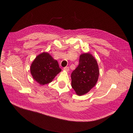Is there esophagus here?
<instances>
[{"label": "esophagus", "mask_w": 133, "mask_h": 133, "mask_svg": "<svg viewBox=\"0 0 133 133\" xmlns=\"http://www.w3.org/2000/svg\"><path fill=\"white\" fill-rule=\"evenodd\" d=\"M63 70L66 71V72H68L69 70V68L68 67H65L64 68V69H63Z\"/></svg>", "instance_id": "34e87169"}]
</instances>
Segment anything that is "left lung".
<instances>
[{
    "label": "left lung",
    "instance_id": "left-lung-1",
    "mask_svg": "<svg viewBox=\"0 0 133 133\" xmlns=\"http://www.w3.org/2000/svg\"><path fill=\"white\" fill-rule=\"evenodd\" d=\"M99 75L96 59L89 53L82 54L78 66L71 74L72 87L77 95L85 94L95 85Z\"/></svg>",
    "mask_w": 133,
    "mask_h": 133
}]
</instances>
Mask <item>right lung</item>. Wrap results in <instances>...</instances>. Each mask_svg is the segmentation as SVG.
Returning <instances> with one entry per match:
<instances>
[{
    "label": "right lung",
    "instance_id": "obj_1",
    "mask_svg": "<svg viewBox=\"0 0 133 133\" xmlns=\"http://www.w3.org/2000/svg\"><path fill=\"white\" fill-rule=\"evenodd\" d=\"M30 71L33 79L41 85L51 82L61 69L58 62L48 53L38 55L31 66Z\"/></svg>",
    "mask_w": 133,
    "mask_h": 133
}]
</instances>
